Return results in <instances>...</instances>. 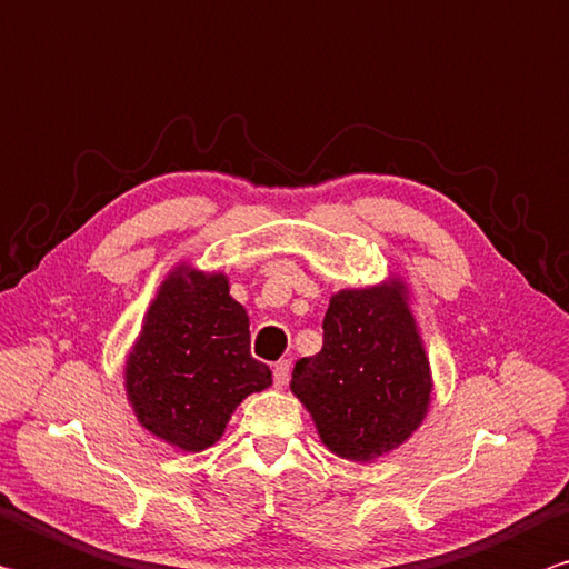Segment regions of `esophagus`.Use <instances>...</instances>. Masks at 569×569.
<instances>
[{
	"label": "esophagus",
	"instance_id": "esophagus-1",
	"mask_svg": "<svg viewBox=\"0 0 569 569\" xmlns=\"http://www.w3.org/2000/svg\"><path fill=\"white\" fill-rule=\"evenodd\" d=\"M288 376H291V363L288 360H278L273 366V386L283 388L288 383Z\"/></svg>",
	"mask_w": 569,
	"mask_h": 569
}]
</instances>
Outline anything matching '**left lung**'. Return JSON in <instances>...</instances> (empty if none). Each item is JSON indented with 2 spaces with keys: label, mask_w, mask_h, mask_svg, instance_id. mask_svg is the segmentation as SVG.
<instances>
[{
  "label": "left lung",
  "mask_w": 569,
  "mask_h": 569,
  "mask_svg": "<svg viewBox=\"0 0 569 569\" xmlns=\"http://www.w3.org/2000/svg\"><path fill=\"white\" fill-rule=\"evenodd\" d=\"M291 390L336 456L373 460L406 442L428 412L430 363L406 286L340 291L323 318V348L293 368Z\"/></svg>",
  "instance_id": "left-lung-1"
}]
</instances>
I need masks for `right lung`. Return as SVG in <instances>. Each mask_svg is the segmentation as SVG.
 <instances>
[{
	"mask_svg": "<svg viewBox=\"0 0 569 569\" xmlns=\"http://www.w3.org/2000/svg\"><path fill=\"white\" fill-rule=\"evenodd\" d=\"M268 386L271 370L251 356L249 316L226 276L179 266L127 360V396L141 426L199 452L223 436L246 396Z\"/></svg>",
	"mask_w": 569,
	"mask_h": 569,
	"instance_id": "right-lung-1",
	"label": "right lung"
}]
</instances>
